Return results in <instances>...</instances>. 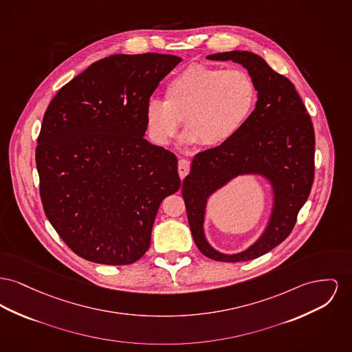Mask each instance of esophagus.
Returning a JSON list of instances; mask_svg holds the SVG:
<instances>
[{
	"instance_id": "obj_1",
	"label": "esophagus",
	"mask_w": 352,
	"mask_h": 352,
	"mask_svg": "<svg viewBox=\"0 0 352 352\" xmlns=\"http://www.w3.org/2000/svg\"><path fill=\"white\" fill-rule=\"evenodd\" d=\"M188 171H190V162L187 160H179V162H178V173H179L181 179H184L186 177Z\"/></svg>"
}]
</instances>
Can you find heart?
Listing matches in <instances>:
<instances>
[{
    "mask_svg": "<svg viewBox=\"0 0 352 352\" xmlns=\"http://www.w3.org/2000/svg\"><path fill=\"white\" fill-rule=\"evenodd\" d=\"M256 98V86L248 72L191 65L167 82L165 101H147V131L155 144L167 145L182 118L185 144L223 145L246 124Z\"/></svg>",
    "mask_w": 352,
    "mask_h": 352,
    "instance_id": "heart-1",
    "label": "heart"
}]
</instances>
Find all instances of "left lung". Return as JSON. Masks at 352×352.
<instances>
[{
	"label": "left lung",
	"instance_id": "1",
	"mask_svg": "<svg viewBox=\"0 0 352 352\" xmlns=\"http://www.w3.org/2000/svg\"><path fill=\"white\" fill-rule=\"evenodd\" d=\"M206 58L241 63L254 80L258 101L246 124L230 141L194 157L182 195L199 251L218 262H246L280 245L295 226L314 182V127L295 86L258 54L232 50ZM242 175H258L270 182L272 212L267 228L252 245L241 253L225 254L206 241V202L214 192Z\"/></svg>",
	"mask_w": 352,
	"mask_h": 352
}]
</instances>
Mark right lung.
<instances>
[{
    "mask_svg": "<svg viewBox=\"0 0 352 352\" xmlns=\"http://www.w3.org/2000/svg\"><path fill=\"white\" fill-rule=\"evenodd\" d=\"M182 61L114 54L66 83L46 109L36 148L45 214L86 261L122 266L144 256L166 197L181 187L177 157L145 140V107Z\"/></svg>",
    "mask_w": 352,
    "mask_h": 352,
    "instance_id": "1",
    "label": "right lung"
}]
</instances>
